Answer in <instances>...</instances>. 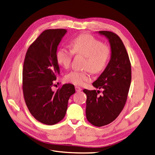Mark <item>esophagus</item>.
I'll return each instance as SVG.
<instances>
[{
	"label": "esophagus",
	"instance_id": "1",
	"mask_svg": "<svg viewBox=\"0 0 155 155\" xmlns=\"http://www.w3.org/2000/svg\"><path fill=\"white\" fill-rule=\"evenodd\" d=\"M75 90H76V92H80L82 90V88H81V87H79V86H75Z\"/></svg>",
	"mask_w": 155,
	"mask_h": 155
}]
</instances>
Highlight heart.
<instances>
[{"label":"heart","instance_id":"obj_1","mask_svg":"<svg viewBox=\"0 0 155 155\" xmlns=\"http://www.w3.org/2000/svg\"><path fill=\"white\" fill-rule=\"evenodd\" d=\"M71 50L67 48H59L56 51L55 58L59 65L68 68L73 54L84 56L85 71H73L65 76V80L75 85H82L90 81V72L99 73L104 71L110 59L111 50L101 41L88 34H82L74 38L71 42Z\"/></svg>","mask_w":155,"mask_h":155}]
</instances>
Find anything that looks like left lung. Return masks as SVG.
<instances>
[{"label": "left lung", "mask_w": 155, "mask_h": 155, "mask_svg": "<svg viewBox=\"0 0 155 155\" xmlns=\"http://www.w3.org/2000/svg\"><path fill=\"white\" fill-rule=\"evenodd\" d=\"M108 39L111 50L110 59L97 80L93 82L100 91L83 90L87 96V120L96 126H103L114 121L121 113L128 97L132 79L131 63L122 40L110 31H98Z\"/></svg>", "instance_id": "obj_1"}]
</instances>
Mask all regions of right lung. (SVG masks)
Wrapping results in <instances>:
<instances>
[{"instance_id":"add662e5","label":"right lung","mask_w":155,"mask_h":155,"mask_svg":"<svg viewBox=\"0 0 155 155\" xmlns=\"http://www.w3.org/2000/svg\"><path fill=\"white\" fill-rule=\"evenodd\" d=\"M66 29H47L27 51L23 68V92L31 114L40 122L54 125L64 118L74 85L63 84L51 90L59 74L55 54Z\"/></svg>"}]
</instances>
